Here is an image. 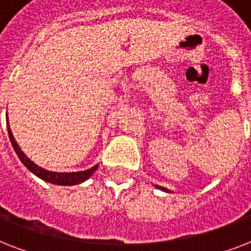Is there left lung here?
Wrapping results in <instances>:
<instances>
[{
    "label": "left lung",
    "mask_w": 251,
    "mask_h": 251,
    "mask_svg": "<svg viewBox=\"0 0 251 251\" xmlns=\"http://www.w3.org/2000/svg\"><path fill=\"white\" fill-rule=\"evenodd\" d=\"M157 189H160V190H163V191H167V193H169V190H168V189H165V187H161V186H156Z\"/></svg>",
    "instance_id": "obj_1"
}]
</instances>
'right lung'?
I'll return each instance as SVG.
<instances>
[{
    "mask_svg": "<svg viewBox=\"0 0 251 251\" xmlns=\"http://www.w3.org/2000/svg\"><path fill=\"white\" fill-rule=\"evenodd\" d=\"M7 133H9V138L11 145H13L15 152H17L18 157L21 159V161L27 167L28 171H31L35 176H37L39 178L44 179L47 182L54 183V185H64V186H70V185H78V183L83 182L87 178H90L91 176L94 175V172L98 169V165L87 169V171L82 172H72V173H57V172H50L47 169H43L41 167L36 165L33 161H31L28 157L25 156V153L22 152V150L19 149V146L17 145V142L14 139L13 133L10 130L9 120H7Z\"/></svg>",
    "mask_w": 251,
    "mask_h": 251,
    "instance_id": "right-lung-1",
    "label": "right lung"
}]
</instances>
